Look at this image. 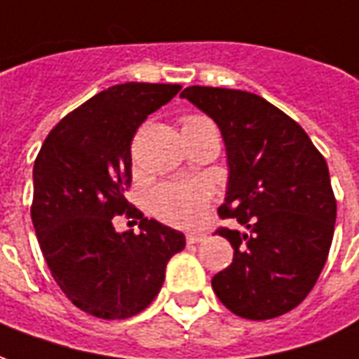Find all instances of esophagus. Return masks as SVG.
Wrapping results in <instances>:
<instances>
[{
    "label": "esophagus",
    "mask_w": 359,
    "mask_h": 359,
    "mask_svg": "<svg viewBox=\"0 0 359 359\" xmlns=\"http://www.w3.org/2000/svg\"><path fill=\"white\" fill-rule=\"evenodd\" d=\"M187 241L188 245H198V243L205 241V233H188Z\"/></svg>",
    "instance_id": "obj_1"
}]
</instances>
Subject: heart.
<instances>
[{
    "instance_id": "b5f03b06",
    "label": "heart",
    "mask_w": 359,
    "mask_h": 359,
    "mask_svg": "<svg viewBox=\"0 0 359 359\" xmlns=\"http://www.w3.org/2000/svg\"><path fill=\"white\" fill-rule=\"evenodd\" d=\"M212 124L202 116H190L182 128ZM210 204V190L204 184H165L151 194V210L163 222L177 227H196Z\"/></svg>"
}]
</instances>
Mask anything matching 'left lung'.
<instances>
[{"label": "left lung", "mask_w": 359, "mask_h": 359, "mask_svg": "<svg viewBox=\"0 0 359 359\" xmlns=\"http://www.w3.org/2000/svg\"><path fill=\"white\" fill-rule=\"evenodd\" d=\"M214 120L227 155L215 233L233 262L212 278L219 302L243 319L280 317L309 295L334 235L337 200L325 157L295 120L255 93L187 87L180 93Z\"/></svg>", "instance_id": "left-lung-1"}]
</instances>
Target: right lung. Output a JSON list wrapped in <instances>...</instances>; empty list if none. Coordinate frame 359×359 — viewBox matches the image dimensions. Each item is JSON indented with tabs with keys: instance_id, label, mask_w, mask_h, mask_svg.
Returning a JSON list of instances; mask_svg holds the SVG:
<instances>
[{
	"instance_id": "right-lung-1",
	"label": "right lung",
	"mask_w": 359,
	"mask_h": 359,
	"mask_svg": "<svg viewBox=\"0 0 359 359\" xmlns=\"http://www.w3.org/2000/svg\"><path fill=\"white\" fill-rule=\"evenodd\" d=\"M180 85L122 83L60 120L34 161L31 217L44 260L66 297L99 319H128L157 297L165 268L184 249L177 229L128 204L130 145L151 112ZM140 219V233L114 229V215Z\"/></svg>"
}]
</instances>
